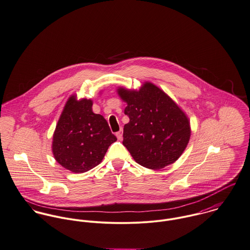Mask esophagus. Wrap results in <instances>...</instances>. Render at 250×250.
I'll return each instance as SVG.
<instances>
[{"instance_id": "obj_1", "label": "esophagus", "mask_w": 250, "mask_h": 250, "mask_svg": "<svg viewBox=\"0 0 250 250\" xmlns=\"http://www.w3.org/2000/svg\"><path fill=\"white\" fill-rule=\"evenodd\" d=\"M116 136H117V138L119 139V140H122V139H123V130L118 131V132L116 133Z\"/></svg>"}]
</instances>
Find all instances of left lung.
Instances as JSON below:
<instances>
[{
	"mask_svg": "<svg viewBox=\"0 0 250 250\" xmlns=\"http://www.w3.org/2000/svg\"><path fill=\"white\" fill-rule=\"evenodd\" d=\"M127 104L123 145L141 166L159 169L172 164L186 148L190 122L178 105L157 86L146 83L139 91L119 88Z\"/></svg>",
	"mask_w": 250,
	"mask_h": 250,
	"instance_id": "8db88e82",
	"label": "left lung"
}]
</instances>
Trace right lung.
Instances as JSON below:
<instances>
[{"mask_svg":"<svg viewBox=\"0 0 250 250\" xmlns=\"http://www.w3.org/2000/svg\"><path fill=\"white\" fill-rule=\"evenodd\" d=\"M93 103L72 96L56 125L53 152L56 161L73 172H85L98 166L117 138L106 120L92 111Z\"/></svg>","mask_w":250,"mask_h":250,"instance_id":"add662e5","label":"right lung"}]
</instances>
